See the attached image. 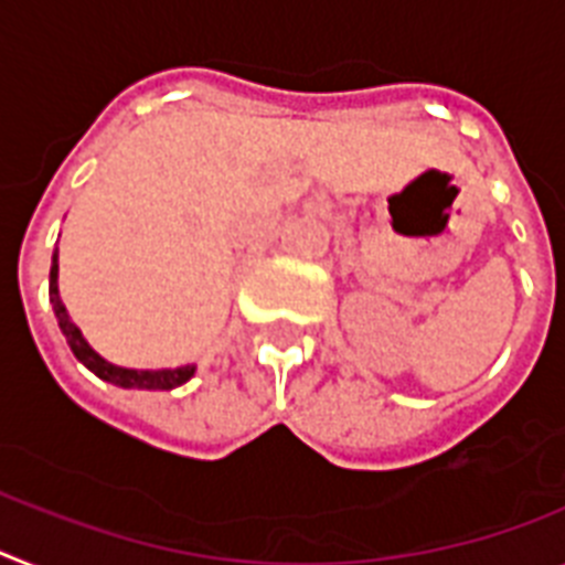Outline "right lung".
Masks as SVG:
<instances>
[{
    "label": "right lung",
    "mask_w": 565,
    "mask_h": 565,
    "mask_svg": "<svg viewBox=\"0 0 565 565\" xmlns=\"http://www.w3.org/2000/svg\"><path fill=\"white\" fill-rule=\"evenodd\" d=\"M49 298L54 307V316L60 321L65 341H68L71 353L77 355L79 362L99 376L103 382H111L117 387H129V391H174V387L186 385L194 376V364H180V367H160V371H140V367H120V364L108 362L97 350L85 341L83 330L71 321L68 310H65L63 298H60V253L51 258V278H49Z\"/></svg>",
    "instance_id": "right-lung-1"
}]
</instances>
